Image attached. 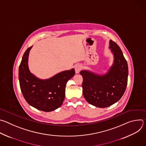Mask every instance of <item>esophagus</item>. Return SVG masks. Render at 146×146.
I'll return each instance as SVG.
<instances>
[{
    "label": "esophagus",
    "instance_id": "34e87169",
    "mask_svg": "<svg viewBox=\"0 0 146 146\" xmlns=\"http://www.w3.org/2000/svg\"><path fill=\"white\" fill-rule=\"evenodd\" d=\"M74 69H75V72L76 74H78L80 73V72L81 70L82 69V66L80 65H77L75 66L74 67Z\"/></svg>",
    "mask_w": 146,
    "mask_h": 146
}]
</instances>
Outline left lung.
Wrapping results in <instances>:
<instances>
[{
	"label": "left lung",
	"instance_id": "obj_1",
	"mask_svg": "<svg viewBox=\"0 0 146 146\" xmlns=\"http://www.w3.org/2000/svg\"><path fill=\"white\" fill-rule=\"evenodd\" d=\"M110 48L114 57V63L108 72L98 75L88 70H82V93L91 105L104 108L118 101L125 91L128 76L127 62L114 41L110 40Z\"/></svg>",
	"mask_w": 146,
	"mask_h": 146
}]
</instances>
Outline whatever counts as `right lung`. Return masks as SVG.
I'll list each match as a JSON object with an SVG mask.
<instances>
[{
  "label": "right lung",
  "mask_w": 146,
  "mask_h": 146,
  "mask_svg": "<svg viewBox=\"0 0 146 146\" xmlns=\"http://www.w3.org/2000/svg\"><path fill=\"white\" fill-rule=\"evenodd\" d=\"M32 47L25 51L19 66L21 90L26 101L32 107L47 112L55 110L63 103L66 83L74 76V69L62 72L47 80L37 78L28 68V56Z\"/></svg>",
  "instance_id": "obj_1"
}]
</instances>
